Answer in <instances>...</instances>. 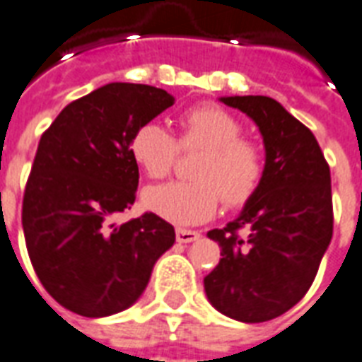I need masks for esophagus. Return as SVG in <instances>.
I'll return each mask as SVG.
<instances>
[{"label":"esophagus","instance_id":"esophagus-1","mask_svg":"<svg viewBox=\"0 0 362 362\" xmlns=\"http://www.w3.org/2000/svg\"><path fill=\"white\" fill-rule=\"evenodd\" d=\"M199 239V231H193V230H182L178 228L176 230V241L178 243H193Z\"/></svg>","mask_w":362,"mask_h":362}]
</instances>
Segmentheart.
Segmentation results:
<instances>
[{
  "mask_svg": "<svg viewBox=\"0 0 362 362\" xmlns=\"http://www.w3.org/2000/svg\"><path fill=\"white\" fill-rule=\"evenodd\" d=\"M180 134L157 121H146L132 132V159L150 178H163L182 151L201 150L193 165L197 180H175L151 186L144 203L157 216L176 226H195L216 214L220 199L231 209L250 201L266 169L258 142L243 136L241 121L218 106H197L178 119Z\"/></svg>",
  "mask_w": 362,
  "mask_h": 362,
  "instance_id": "heart-1",
  "label": "heart"
}]
</instances>
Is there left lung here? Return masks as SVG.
<instances>
[{"label":"left lung","mask_w":362,"mask_h":362,"mask_svg":"<svg viewBox=\"0 0 362 362\" xmlns=\"http://www.w3.org/2000/svg\"><path fill=\"white\" fill-rule=\"evenodd\" d=\"M260 127L266 169L241 216L209 237L222 247L205 292L220 313L264 322L296 305L332 239L330 169L308 127L269 96H228Z\"/></svg>","instance_id":"8db88e82"}]
</instances>
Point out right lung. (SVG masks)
Wrapping results in <instances>:
<instances>
[{"mask_svg":"<svg viewBox=\"0 0 362 362\" xmlns=\"http://www.w3.org/2000/svg\"><path fill=\"white\" fill-rule=\"evenodd\" d=\"M175 104L167 90L110 83L57 115L40 138L22 199L30 262L57 302L106 317L136 302L175 228L153 212L115 224L136 199L132 132Z\"/></svg>","mask_w":362,"mask_h":362,"instance_id":"add662e5","label":"right lung"}]
</instances>
